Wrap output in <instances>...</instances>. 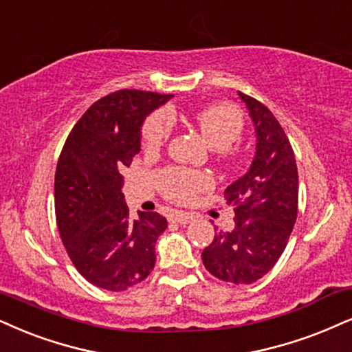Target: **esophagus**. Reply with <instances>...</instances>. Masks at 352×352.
<instances>
[{
  "label": "esophagus",
  "mask_w": 352,
  "mask_h": 352,
  "mask_svg": "<svg viewBox=\"0 0 352 352\" xmlns=\"http://www.w3.org/2000/svg\"><path fill=\"white\" fill-rule=\"evenodd\" d=\"M169 220H171V222L186 225V223L192 222V215L188 214V212H179V210H176V212H173L171 215H169Z\"/></svg>",
  "instance_id": "esophagus-1"
}]
</instances>
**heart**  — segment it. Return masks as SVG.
<instances>
[{
	"label": "heart",
	"instance_id": "b5f03b06",
	"mask_svg": "<svg viewBox=\"0 0 352 352\" xmlns=\"http://www.w3.org/2000/svg\"><path fill=\"white\" fill-rule=\"evenodd\" d=\"M199 132L210 148L228 166H240L245 151L233 145L245 130V117L232 104H210L194 114ZM173 133V117L166 109H158L146 117L142 125V146L146 153H156L166 145ZM156 186L168 201L186 204L197 192L210 186V177L202 171L188 168H166L156 175Z\"/></svg>",
	"mask_w": 352,
	"mask_h": 352
}]
</instances>
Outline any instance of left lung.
Wrapping results in <instances>:
<instances>
[{
	"instance_id": "obj_1",
	"label": "left lung",
	"mask_w": 352,
	"mask_h": 352,
	"mask_svg": "<svg viewBox=\"0 0 352 352\" xmlns=\"http://www.w3.org/2000/svg\"><path fill=\"white\" fill-rule=\"evenodd\" d=\"M238 94L254 122L256 155L250 171L225 189L235 228L220 230L202 251V261L217 279L253 284L287 246L298 214V173L292 145L274 114L258 99Z\"/></svg>"
}]
</instances>
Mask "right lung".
<instances>
[{"label": "right lung", "instance_id": "1", "mask_svg": "<svg viewBox=\"0 0 352 352\" xmlns=\"http://www.w3.org/2000/svg\"><path fill=\"white\" fill-rule=\"evenodd\" d=\"M171 94L120 89L93 104L72 129L55 171L56 227L73 266L96 287L120 292L146 279L168 222L129 215L122 171L140 151V127Z\"/></svg>", "mask_w": 352, "mask_h": 352}]
</instances>
